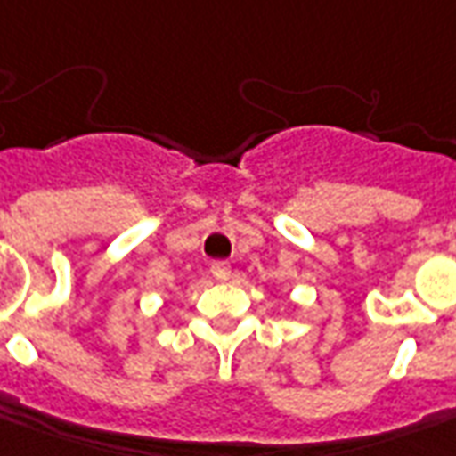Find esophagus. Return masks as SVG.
Listing matches in <instances>:
<instances>
[{
	"mask_svg": "<svg viewBox=\"0 0 456 456\" xmlns=\"http://www.w3.org/2000/svg\"><path fill=\"white\" fill-rule=\"evenodd\" d=\"M229 273H232V267H229V262H212V275L216 277V280H227Z\"/></svg>",
	"mask_w": 456,
	"mask_h": 456,
	"instance_id": "34e87169",
	"label": "esophagus"
}]
</instances>
